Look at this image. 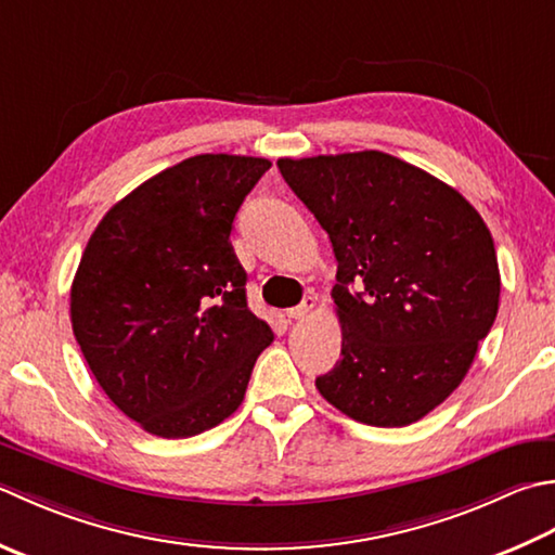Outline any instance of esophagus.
<instances>
[{
	"label": "esophagus",
	"mask_w": 555,
	"mask_h": 555,
	"mask_svg": "<svg viewBox=\"0 0 555 555\" xmlns=\"http://www.w3.org/2000/svg\"><path fill=\"white\" fill-rule=\"evenodd\" d=\"M312 308H314V300L312 298H306L300 302V306H296V308H291V310H286V314L291 320H306L308 314L312 312Z\"/></svg>",
	"instance_id": "esophagus-1"
}]
</instances>
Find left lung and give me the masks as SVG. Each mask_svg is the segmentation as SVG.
<instances>
[{"instance_id": "1", "label": "left lung", "mask_w": 555, "mask_h": 555, "mask_svg": "<svg viewBox=\"0 0 555 555\" xmlns=\"http://www.w3.org/2000/svg\"><path fill=\"white\" fill-rule=\"evenodd\" d=\"M276 166L339 264L341 358L314 387L365 426L401 428L430 414L460 387L498 314L501 271L479 211L383 151Z\"/></svg>"}]
</instances>
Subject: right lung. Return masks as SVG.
<instances>
[{
  "label": "right lung",
  "mask_w": 555,
  "mask_h": 555,
  "mask_svg": "<svg viewBox=\"0 0 555 555\" xmlns=\"http://www.w3.org/2000/svg\"><path fill=\"white\" fill-rule=\"evenodd\" d=\"M267 158L202 154L141 182L86 245L72 330L98 385L158 438H192L243 404L274 341L245 298L235 214Z\"/></svg>",
  "instance_id": "add662e5"
}]
</instances>
